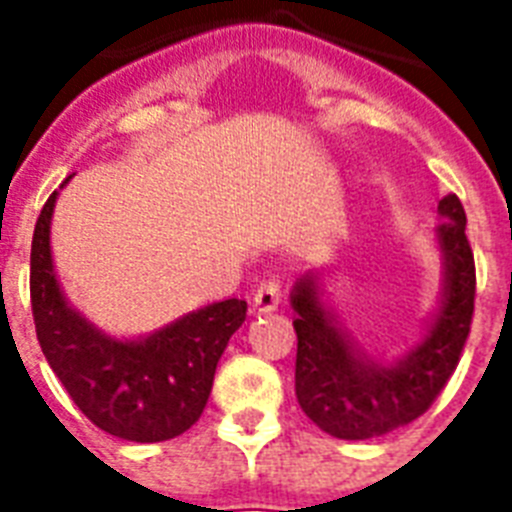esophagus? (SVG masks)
Instances as JSON below:
<instances>
[{"instance_id":"34e87169","label":"esophagus","mask_w":512,"mask_h":512,"mask_svg":"<svg viewBox=\"0 0 512 512\" xmlns=\"http://www.w3.org/2000/svg\"><path fill=\"white\" fill-rule=\"evenodd\" d=\"M281 303V287L279 281H263L252 295V311L255 313H273Z\"/></svg>"}]
</instances>
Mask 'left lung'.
<instances>
[{
  "label": "left lung",
  "instance_id": "1",
  "mask_svg": "<svg viewBox=\"0 0 512 512\" xmlns=\"http://www.w3.org/2000/svg\"><path fill=\"white\" fill-rule=\"evenodd\" d=\"M436 247L441 297L417 340L398 356L366 353L324 303L321 273L300 276L289 295L295 311V393L324 433L345 441L385 436L409 425L436 401L468 340L476 265L465 236V209L454 193L438 201Z\"/></svg>",
  "mask_w": 512,
  "mask_h": 512
}]
</instances>
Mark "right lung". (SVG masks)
Wrapping results in <instances>:
<instances>
[{"label":"right lung","instance_id":"1","mask_svg":"<svg viewBox=\"0 0 512 512\" xmlns=\"http://www.w3.org/2000/svg\"><path fill=\"white\" fill-rule=\"evenodd\" d=\"M58 193L44 204L31 241V311L47 364L84 417L111 436L138 444L180 436L204 412L247 303L231 297L204 305L151 335H108L68 303L55 273L50 228Z\"/></svg>","mask_w":512,"mask_h":512}]
</instances>
